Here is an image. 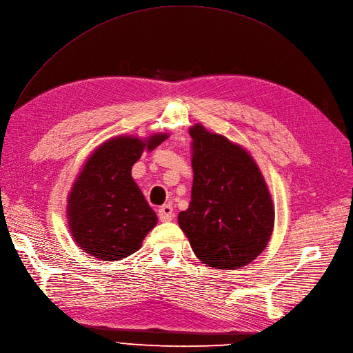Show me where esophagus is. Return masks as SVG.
I'll list each match as a JSON object with an SVG mask.
<instances>
[{
	"label": "esophagus",
	"mask_w": 353,
	"mask_h": 353,
	"mask_svg": "<svg viewBox=\"0 0 353 353\" xmlns=\"http://www.w3.org/2000/svg\"><path fill=\"white\" fill-rule=\"evenodd\" d=\"M159 218L161 222H168L174 218V210L172 205H163L159 209Z\"/></svg>",
	"instance_id": "esophagus-1"
}]
</instances>
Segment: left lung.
I'll use <instances>...</instances> for the list:
<instances>
[{"mask_svg": "<svg viewBox=\"0 0 353 353\" xmlns=\"http://www.w3.org/2000/svg\"><path fill=\"white\" fill-rule=\"evenodd\" d=\"M192 137L193 186L179 225L194 255L209 267L236 270L261 254L274 228L267 183L250 152L196 124Z\"/></svg>", "mask_w": 353, "mask_h": 353, "instance_id": "obj_1", "label": "left lung"}]
</instances>
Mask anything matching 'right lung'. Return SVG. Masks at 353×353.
Here are the masks:
<instances>
[{
	"instance_id": "right-lung-1",
	"label": "right lung",
	"mask_w": 353,
	"mask_h": 353,
	"mask_svg": "<svg viewBox=\"0 0 353 353\" xmlns=\"http://www.w3.org/2000/svg\"><path fill=\"white\" fill-rule=\"evenodd\" d=\"M167 137H115L92 152L68 197V223L81 250L102 261H118L141 248L157 214L131 168L144 150H154Z\"/></svg>"
}]
</instances>
